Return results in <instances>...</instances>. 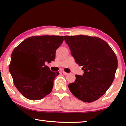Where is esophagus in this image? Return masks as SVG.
<instances>
[{"label": "esophagus", "mask_w": 126, "mask_h": 126, "mask_svg": "<svg viewBox=\"0 0 126 126\" xmlns=\"http://www.w3.org/2000/svg\"><path fill=\"white\" fill-rule=\"evenodd\" d=\"M62 73H63V74H64V75H65V76H67V75H68V73H67V72H64V71H62Z\"/></svg>", "instance_id": "obj_1"}]
</instances>
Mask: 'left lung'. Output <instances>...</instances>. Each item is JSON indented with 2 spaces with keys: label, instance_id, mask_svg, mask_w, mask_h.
<instances>
[{
  "label": "left lung",
  "instance_id": "8db88e82",
  "mask_svg": "<svg viewBox=\"0 0 126 126\" xmlns=\"http://www.w3.org/2000/svg\"><path fill=\"white\" fill-rule=\"evenodd\" d=\"M76 63L82 66V76L68 85L71 93L84 102L102 96L111 86L118 66L116 54L107 43L95 37L64 36Z\"/></svg>",
  "mask_w": 126,
  "mask_h": 126
}]
</instances>
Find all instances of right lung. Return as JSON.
I'll return each mask as SVG.
<instances>
[{"label":"right lung","instance_id":"right-lung-1","mask_svg":"<svg viewBox=\"0 0 126 126\" xmlns=\"http://www.w3.org/2000/svg\"><path fill=\"white\" fill-rule=\"evenodd\" d=\"M63 36H33L25 39L14 48L11 55L9 72L17 89L27 99L43 98L52 90L59 72H52L45 63L54 61L55 52L64 40ZM25 55L27 65L18 63L16 54Z\"/></svg>","mask_w":126,"mask_h":126}]
</instances>
